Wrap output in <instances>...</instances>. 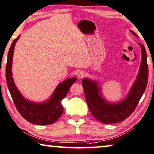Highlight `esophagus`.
<instances>
[{"label": "esophagus", "instance_id": "34e87169", "mask_svg": "<svg viewBox=\"0 0 154 154\" xmlns=\"http://www.w3.org/2000/svg\"><path fill=\"white\" fill-rule=\"evenodd\" d=\"M77 75L78 77L82 78V77H84L85 76L86 73H85V72H84V71H83V70H80V71H79V72H77Z\"/></svg>", "mask_w": 154, "mask_h": 154}]
</instances>
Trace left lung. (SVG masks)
<instances>
[{"instance_id":"left-lung-1","label":"left lung","mask_w":154,"mask_h":154,"mask_svg":"<svg viewBox=\"0 0 154 154\" xmlns=\"http://www.w3.org/2000/svg\"><path fill=\"white\" fill-rule=\"evenodd\" d=\"M134 36H137L131 30ZM142 49V60L137 79L125 100L116 104H110L101 96L97 82L84 78L82 79L85 97L91 113L100 122L114 124L120 122L131 116L138 104L148 82L149 70L145 48L138 43Z\"/></svg>"}]
</instances>
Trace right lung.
<instances>
[{
    "label": "right lung",
    "instance_id": "add662e5",
    "mask_svg": "<svg viewBox=\"0 0 154 154\" xmlns=\"http://www.w3.org/2000/svg\"><path fill=\"white\" fill-rule=\"evenodd\" d=\"M18 38L19 36L11 43L6 64V82L11 98L18 113L25 120L37 125H51L62 115L63 108L61 100L67 95L72 84L77 81V77L68 78L59 84L55 88L52 97L46 102L37 104L25 99L16 87L11 73L14 49Z\"/></svg>",
    "mask_w": 154,
    "mask_h": 154
}]
</instances>
